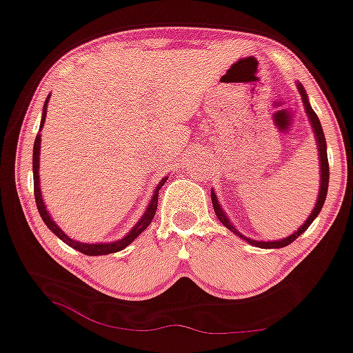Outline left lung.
Instances as JSON below:
<instances>
[{
  "instance_id": "left-lung-1",
  "label": "left lung",
  "mask_w": 353,
  "mask_h": 353,
  "mask_svg": "<svg viewBox=\"0 0 353 353\" xmlns=\"http://www.w3.org/2000/svg\"><path fill=\"white\" fill-rule=\"evenodd\" d=\"M298 90L301 93V99H303V103H304L305 113H307V117H309V121H311V125H312L314 136H316V141H317V150H319V161H321V189H319V197H317L316 207H314V210L311 212V215H309L307 220H305V222H304V225H301L299 230H296L294 233H292V235L286 236V239H283V240H276V241H256V240H252V239H248V236L241 235V233L236 230V228L233 227L230 222H228V217H227V215H225L222 205H220V203H219L217 195H215L214 190H212V192H210L212 203H214L215 215H217L220 222H222L225 227L228 228V230L235 233V235H239L240 239H243L245 241H248V243L258 246V248H283V246H288L290 243H292V241L298 239L299 235H303V233L307 230L309 225H311L314 222V219H316L317 215H319V212L322 209V205H324L325 197H327V189H329V161H327L325 136H324V131H322L319 118H317L316 112H314L311 105H309L307 95H305L304 87L301 83H298Z\"/></svg>"
}]
</instances>
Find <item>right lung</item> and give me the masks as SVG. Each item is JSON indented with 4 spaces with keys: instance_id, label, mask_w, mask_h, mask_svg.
Masks as SVG:
<instances>
[{
    "instance_id": "1",
    "label": "right lung",
    "mask_w": 353,
    "mask_h": 353,
    "mask_svg": "<svg viewBox=\"0 0 353 353\" xmlns=\"http://www.w3.org/2000/svg\"><path fill=\"white\" fill-rule=\"evenodd\" d=\"M50 99V95H48V99H46V103H44V108H42V120H41V126H39V134L36 136V141H34V150H32V174H34V197H36V205H37V210H39L42 220H44V223L48 225V228L50 232L54 233V235H57L59 239H61L63 243H67L69 246H72L74 250H77V252L83 253V254H88V256H99V254H110V253H117V252H121L123 248H126L131 241L134 239H138L141 233L146 230L148 225L151 223V220L154 219L156 215V209H158V194H159V189L163 188L164 182L168 181V177H163L161 182L158 184V188L154 189V194H152L150 203H148V209L144 212V215L141 219L138 220V223L134 225L133 228H131L128 235L123 236L121 240L118 241H112V243H82V241H77L74 239H70V236H67L65 233H63L61 228L57 227V223L54 222L52 219H50L48 209H46L44 205V201H42V195H41V189H39V152H41V131H42V126H44V121H46V113H48V101Z\"/></svg>"
}]
</instances>
